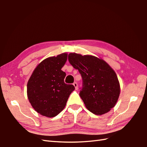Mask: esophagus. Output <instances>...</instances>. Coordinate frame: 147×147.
<instances>
[{"instance_id":"34e87169","label":"esophagus","mask_w":147,"mask_h":147,"mask_svg":"<svg viewBox=\"0 0 147 147\" xmlns=\"http://www.w3.org/2000/svg\"><path fill=\"white\" fill-rule=\"evenodd\" d=\"M73 85H74V86L75 87V89L76 90H78V84H77V83H73Z\"/></svg>"}]
</instances>
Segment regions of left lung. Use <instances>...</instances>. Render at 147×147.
I'll use <instances>...</instances> for the list:
<instances>
[{
	"instance_id": "1",
	"label": "left lung",
	"mask_w": 147,
	"mask_h": 147,
	"mask_svg": "<svg viewBox=\"0 0 147 147\" xmlns=\"http://www.w3.org/2000/svg\"><path fill=\"white\" fill-rule=\"evenodd\" d=\"M68 60L82 75L83 88L80 96L87 109L96 115L110 111L116 104L121 90L113 69L93 55L70 53Z\"/></svg>"
}]
</instances>
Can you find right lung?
Returning a JSON list of instances; mask_svg holds the SVG:
<instances>
[{
    "label": "right lung",
    "instance_id": "add662e5",
    "mask_svg": "<svg viewBox=\"0 0 147 147\" xmlns=\"http://www.w3.org/2000/svg\"><path fill=\"white\" fill-rule=\"evenodd\" d=\"M67 53L42 61L34 69L27 84V96L35 110L43 116L54 117L63 110L75 88L64 83L66 75L61 70Z\"/></svg>",
    "mask_w": 147,
    "mask_h": 147
}]
</instances>
